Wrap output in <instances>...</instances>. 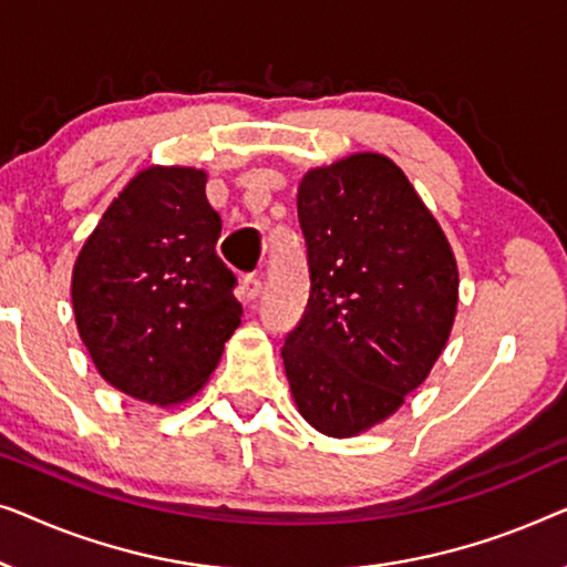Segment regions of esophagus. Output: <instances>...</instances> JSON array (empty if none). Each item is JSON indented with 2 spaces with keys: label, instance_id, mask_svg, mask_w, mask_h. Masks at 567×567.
<instances>
[{
  "label": "esophagus",
  "instance_id": "34e87169",
  "mask_svg": "<svg viewBox=\"0 0 567 567\" xmlns=\"http://www.w3.org/2000/svg\"><path fill=\"white\" fill-rule=\"evenodd\" d=\"M241 290L246 295V300H254L261 292V277L259 275H246L241 282Z\"/></svg>",
  "mask_w": 567,
  "mask_h": 567
}]
</instances>
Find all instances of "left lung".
I'll return each instance as SVG.
<instances>
[{"label":"left lung","instance_id":"8db88e82","mask_svg":"<svg viewBox=\"0 0 567 567\" xmlns=\"http://www.w3.org/2000/svg\"><path fill=\"white\" fill-rule=\"evenodd\" d=\"M310 292L282 360L302 419L354 436L426 380L457 313L440 223L380 154L308 172L298 189Z\"/></svg>","mask_w":567,"mask_h":567}]
</instances>
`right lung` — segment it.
I'll return each mask as SVG.
<instances>
[{
	"instance_id": "right-lung-1",
	"label": "right lung",
	"mask_w": 567,
	"mask_h": 567,
	"mask_svg": "<svg viewBox=\"0 0 567 567\" xmlns=\"http://www.w3.org/2000/svg\"><path fill=\"white\" fill-rule=\"evenodd\" d=\"M205 179L185 166L141 172L74 265L79 337L102 378L138 401L172 405L197 393L241 326Z\"/></svg>"
}]
</instances>
